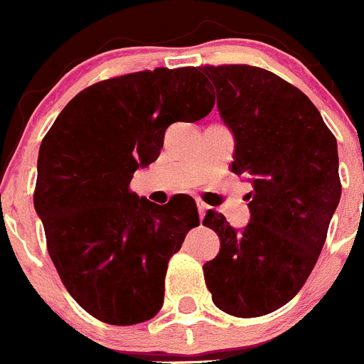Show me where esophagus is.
Wrapping results in <instances>:
<instances>
[{
	"instance_id": "obj_1",
	"label": "esophagus",
	"mask_w": 364,
	"mask_h": 364,
	"mask_svg": "<svg viewBox=\"0 0 364 364\" xmlns=\"http://www.w3.org/2000/svg\"><path fill=\"white\" fill-rule=\"evenodd\" d=\"M196 203H197V210H199V217H200V220H203L204 213L208 211V204L204 203L203 199H196Z\"/></svg>"
}]
</instances>
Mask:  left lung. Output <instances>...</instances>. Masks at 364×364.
I'll return each instance as SVG.
<instances>
[{
  "label": "left lung",
  "mask_w": 364,
  "mask_h": 364,
  "mask_svg": "<svg viewBox=\"0 0 364 364\" xmlns=\"http://www.w3.org/2000/svg\"><path fill=\"white\" fill-rule=\"evenodd\" d=\"M200 70L235 135L231 171L254 185L245 229L213 210L204 217L220 238L204 281L224 313L263 316L299 294L326 243L341 196L336 139L309 97L277 74L245 63Z\"/></svg>",
  "instance_id": "1"
}]
</instances>
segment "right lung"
I'll list each match as a JSON object with an SVG mask.
<instances>
[{
  "instance_id": "add662e5",
  "label": "right lung",
  "mask_w": 364,
  "mask_h": 364,
  "mask_svg": "<svg viewBox=\"0 0 364 364\" xmlns=\"http://www.w3.org/2000/svg\"><path fill=\"white\" fill-rule=\"evenodd\" d=\"M213 105L199 67H158L83 88L46 133L35 210L63 287L94 318L133 326L160 311L168 259L199 213L192 197L158 206L129 183L160 156L172 122Z\"/></svg>"
}]
</instances>
